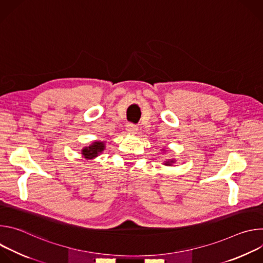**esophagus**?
Listing matches in <instances>:
<instances>
[{"label": "esophagus", "mask_w": 263, "mask_h": 263, "mask_svg": "<svg viewBox=\"0 0 263 263\" xmlns=\"http://www.w3.org/2000/svg\"><path fill=\"white\" fill-rule=\"evenodd\" d=\"M126 130H127V132L129 133V134H136L137 133V127L136 126H134V125H132V124H128L127 125V128H126Z\"/></svg>", "instance_id": "esophagus-1"}]
</instances>
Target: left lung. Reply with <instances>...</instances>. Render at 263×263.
Returning a JSON list of instances; mask_svg holds the SVG:
<instances>
[{
  "label": "left lung",
  "mask_w": 263,
  "mask_h": 263,
  "mask_svg": "<svg viewBox=\"0 0 263 263\" xmlns=\"http://www.w3.org/2000/svg\"><path fill=\"white\" fill-rule=\"evenodd\" d=\"M161 151L165 152V148H161ZM174 163H176V159H174V158H171V159H166L165 161H163V163H162V164H164V165H167V166H172Z\"/></svg>",
  "instance_id": "left-lung-1"
}]
</instances>
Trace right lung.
<instances>
[{"instance_id":"add662e5","label":"right lung","mask_w":263,"mask_h":263,"mask_svg":"<svg viewBox=\"0 0 263 263\" xmlns=\"http://www.w3.org/2000/svg\"><path fill=\"white\" fill-rule=\"evenodd\" d=\"M106 147V142L102 140H95L88 146L82 148V157L87 160H92L103 153Z\"/></svg>"}]
</instances>
